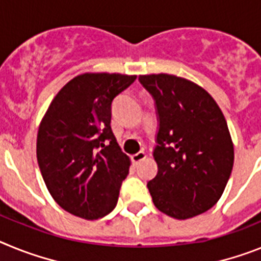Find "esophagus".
<instances>
[{
  "label": "esophagus",
  "instance_id": "1",
  "mask_svg": "<svg viewBox=\"0 0 261 261\" xmlns=\"http://www.w3.org/2000/svg\"><path fill=\"white\" fill-rule=\"evenodd\" d=\"M146 159V153L143 152V151H140V152H137L134 153L133 156H131V160H133L134 164H138V163H140L142 160H144Z\"/></svg>",
  "mask_w": 261,
  "mask_h": 261
}]
</instances>
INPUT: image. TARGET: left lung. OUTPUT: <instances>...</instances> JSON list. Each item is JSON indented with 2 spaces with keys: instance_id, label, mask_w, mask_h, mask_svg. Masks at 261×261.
I'll use <instances>...</instances> for the list:
<instances>
[{
  "instance_id": "1",
  "label": "left lung",
  "mask_w": 261,
  "mask_h": 261,
  "mask_svg": "<svg viewBox=\"0 0 261 261\" xmlns=\"http://www.w3.org/2000/svg\"><path fill=\"white\" fill-rule=\"evenodd\" d=\"M159 114L153 159L158 174L148 181L153 205L176 219L212 209L223 194L234 165L226 118L202 87L168 73L140 74Z\"/></svg>"
}]
</instances>
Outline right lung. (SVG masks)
I'll return each instance as SVG.
<instances>
[{
	"instance_id": "1",
	"label": "right lung",
	"mask_w": 261,
	"mask_h": 261,
	"mask_svg": "<svg viewBox=\"0 0 261 261\" xmlns=\"http://www.w3.org/2000/svg\"><path fill=\"white\" fill-rule=\"evenodd\" d=\"M135 74L83 73L52 99L36 138V159L52 198L65 212L93 221L117 205L130 158L112 131V102Z\"/></svg>"
}]
</instances>
